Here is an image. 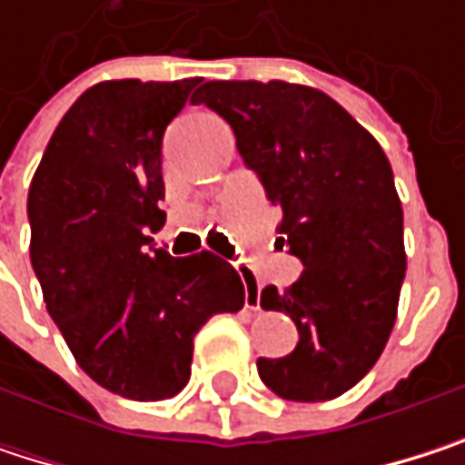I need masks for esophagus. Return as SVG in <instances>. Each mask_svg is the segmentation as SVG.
Listing matches in <instances>:
<instances>
[{"instance_id":"esophagus-1","label":"esophagus","mask_w":465,"mask_h":465,"mask_svg":"<svg viewBox=\"0 0 465 465\" xmlns=\"http://www.w3.org/2000/svg\"><path fill=\"white\" fill-rule=\"evenodd\" d=\"M236 272H239V277L244 282V307L258 310V304H261V280H258V274L244 263H236Z\"/></svg>"}]
</instances>
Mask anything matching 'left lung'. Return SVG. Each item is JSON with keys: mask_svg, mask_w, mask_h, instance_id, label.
I'll list each match as a JSON object with an SVG mask.
<instances>
[{"mask_svg": "<svg viewBox=\"0 0 465 465\" xmlns=\"http://www.w3.org/2000/svg\"><path fill=\"white\" fill-rule=\"evenodd\" d=\"M193 104L229 121L244 163L282 213V242L304 263L282 293L261 291L263 310L296 323L299 344L285 358H258V374L288 401H331L369 374L399 312L407 252L391 161L310 85L213 80Z\"/></svg>", "mask_w": 465, "mask_h": 465, "instance_id": "8db88e82", "label": "left lung"}]
</instances>
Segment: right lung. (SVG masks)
Returning a JSON list of instances; mask_svg holds the SVG:
<instances>
[{
  "mask_svg": "<svg viewBox=\"0 0 465 465\" xmlns=\"http://www.w3.org/2000/svg\"><path fill=\"white\" fill-rule=\"evenodd\" d=\"M199 77L104 80L61 118L29 185L32 266L77 366L110 393L163 401L191 380L193 336L244 307L232 263L150 244L166 213L161 140Z\"/></svg>",
  "mask_w": 465,
  "mask_h": 465,
  "instance_id": "1",
  "label": "right lung"
}]
</instances>
